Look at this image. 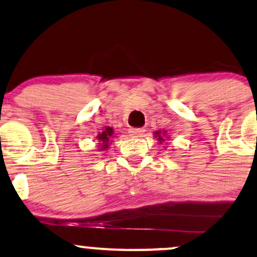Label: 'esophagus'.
I'll list each match as a JSON object with an SVG mask.
<instances>
[{
  "label": "esophagus",
  "mask_w": 257,
  "mask_h": 257,
  "mask_svg": "<svg viewBox=\"0 0 257 257\" xmlns=\"http://www.w3.org/2000/svg\"><path fill=\"white\" fill-rule=\"evenodd\" d=\"M144 128H130V135L132 137H142L144 135Z\"/></svg>",
  "instance_id": "obj_1"
}]
</instances>
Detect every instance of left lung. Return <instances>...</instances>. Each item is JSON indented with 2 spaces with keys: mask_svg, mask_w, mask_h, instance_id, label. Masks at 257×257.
Instances as JSON below:
<instances>
[{
  "mask_svg": "<svg viewBox=\"0 0 257 257\" xmlns=\"http://www.w3.org/2000/svg\"><path fill=\"white\" fill-rule=\"evenodd\" d=\"M154 137L157 138L158 142H159L160 144L165 143V141H170L169 135H167V131H165V130H158V131H155ZM165 144H167V143H165ZM164 148H166V147H164Z\"/></svg>",
  "mask_w": 257,
  "mask_h": 257,
  "instance_id": "left-lung-1",
  "label": "left lung"
}]
</instances>
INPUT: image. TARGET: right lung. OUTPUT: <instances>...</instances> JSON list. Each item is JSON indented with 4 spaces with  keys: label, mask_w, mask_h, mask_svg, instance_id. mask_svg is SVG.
Returning a JSON list of instances; mask_svg holds the SVG:
<instances>
[{
    "label": "right lung",
    "mask_w": 257,
    "mask_h": 257,
    "mask_svg": "<svg viewBox=\"0 0 257 257\" xmlns=\"http://www.w3.org/2000/svg\"><path fill=\"white\" fill-rule=\"evenodd\" d=\"M115 131L113 127H110V126H105V127H103L102 132H99V134L97 135L96 140H97V147H98V151L99 152H103V151H106V149L109 148V146H110V143L113 142V138L115 137Z\"/></svg>",
    "instance_id": "right-lung-1"
}]
</instances>
